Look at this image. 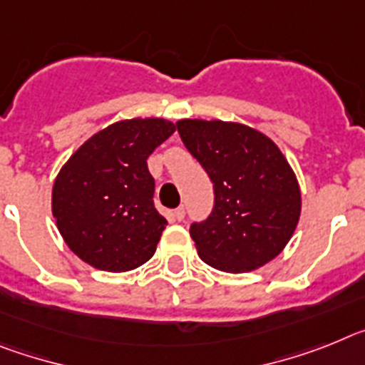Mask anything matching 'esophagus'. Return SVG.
Here are the masks:
<instances>
[{
    "instance_id": "1",
    "label": "esophagus",
    "mask_w": 365,
    "mask_h": 365,
    "mask_svg": "<svg viewBox=\"0 0 365 365\" xmlns=\"http://www.w3.org/2000/svg\"><path fill=\"white\" fill-rule=\"evenodd\" d=\"M183 217H185V209L183 207H178V209H174V218L178 222L183 220Z\"/></svg>"
}]
</instances>
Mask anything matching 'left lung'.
I'll return each instance as SVG.
<instances>
[{
	"mask_svg": "<svg viewBox=\"0 0 365 365\" xmlns=\"http://www.w3.org/2000/svg\"><path fill=\"white\" fill-rule=\"evenodd\" d=\"M176 126L215 187L213 213L191 226L202 261L244 274L277 257L301 215L299 182L283 152L242 123L180 119Z\"/></svg>",
	"mask_w": 365,
	"mask_h": 365,
	"instance_id": "obj_1",
	"label": "left lung"
}]
</instances>
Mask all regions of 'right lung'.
Returning <instances> with one entry per match:
<instances>
[{
  "mask_svg": "<svg viewBox=\"0 0 365 365\" xmlns=\"http://www.w3.org/2000/svg\"><path fill=\"white\" fill-rule=\"evenodd\" d=\"M174 130L163 117L123 119L86 139L62 165L51 211L78 259L117 274L154 255L167 220L152 202L147 160Z\"/></svg>",
  "mask_w": 365,
  "mask_h": 365,
  "instance_id": "add662e5",
  "label": "right lung"
}]
</instances>
